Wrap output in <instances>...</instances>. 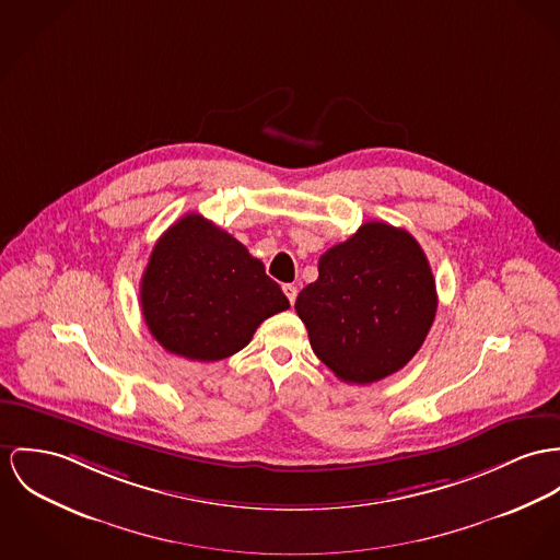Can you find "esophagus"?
Here are the masks:
<instances>
[{"label": "esophagus", "mask_w": 560, "mask_h": 560, "mask_svg": "<svg viewBox=\"0 0 560 560\" xmlns=\"http://www.w3.org/2000/svg\"><path fill=\"white\" fill-rule=\"evenodd\" d=\"M283 292H285V296H288L290 304H294V302H296V296H299V290H296V285H292V283H285V285H283Z\"/></svg>", "instance_id": "esophagus-1"}]
</instances>
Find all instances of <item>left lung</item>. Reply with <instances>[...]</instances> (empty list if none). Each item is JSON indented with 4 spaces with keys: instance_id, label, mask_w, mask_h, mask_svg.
Returning a JSON list of instances; mask_svg holds the SVG:
<instances>
[{
    "instance_id": "left-lung-1",
    "label": "left lung",
    "mask_w": 560,
    "mask_h": 560,
    "mask_svg": "<svg viewBox=\"0 0 560 560\" xmlns=\"http://www.w3.org/2000/svg\"><path fill=\"white\" fill-rule=\"evenodd\" d=\"M299 299L315 355L347 384L400 371L424 343L436 288L420 243L402 228L369 221L317 264Z\"/></svg>"
}]
</instances>
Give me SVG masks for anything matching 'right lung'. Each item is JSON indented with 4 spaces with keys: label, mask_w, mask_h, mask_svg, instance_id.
Here are the masks:
<instances>
[{
    "label": "right lung",
    "mask_w": 560,
    "mask_h": 560,
    "mask_svg": "<svg viewBox=\"0 0 560 560\" xmlns=\"http://www.w3.org/2000/svg\"><path fill=\"white\" fill-rule=\"evenodd\" d=\"M153 339L198 362L223 360L290 302L243 243L198 213L180 217L155 243L140 281Z\"/></svg>",
    "instance_id": "1"
}]
</instances>
